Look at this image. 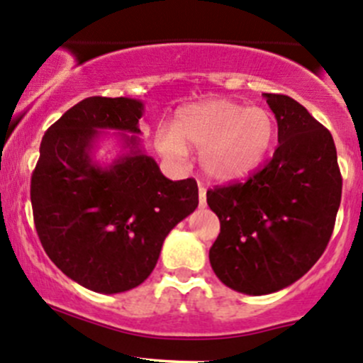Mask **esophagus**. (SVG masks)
<instances>
[{"label":"esophagus","mask_w":363,"mask_h":363,"mask_svg":"<svg viewBox=\"0 0 363 363\" xmlns=\"http://www.w3.org/2000/svg\"><path fill=\"white\" fill-rule=\"evenodd\" d=\"M198 201H200V207H205L207 205V189L200 184L198 188Z\"/></svg>","instance_id":"1"}]
</instances>
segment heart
I'll return each instance as SVG.
<instances>
[{
    "mask_svg": "<svg viewBox=\"0 0 363 363\" xmlns=\"http://www.w3.org/2000/svg\"><path fill=\"white\" fill-rule=\"evenodd\" d=\"M277 120L266 108H247L230 99L186 106L172 130H162L158 147L167 158L182 160L184 146L200 150V165L216 181H238L254 172L272 150Z\"/></svg>",
    "mask_w": 363,
    "mask_h": 363,
    "instance_id": "b5f03b06",
    "label": "heart"
}]
</instances>
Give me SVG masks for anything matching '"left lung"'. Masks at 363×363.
<instances>
[{"label": "left lung", "mask_w": 363, "mask_h": 363, "mask_svg": "<svg viewBox=\"0 0 363 363\" xmlns=\"http://www.w3.org/2000/svg\"><path fill=\"white\" fill-rule=\"evenodd\" d=\"M278 123L273 158L247 181L207 191L220 233L213 273L236 292L264 296L306 274L333 236L342 177L330 132L289 95L264 94Z\"/></svg>", "instance_id": "1"}]
</instances>
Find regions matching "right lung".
Returning <instances> with one entry per match:
<instances>
[{
    "label": "right lung",
    "instance_id": "add662e5",
    "mask_svg": "<svg viewBox=\"0 0 363 363\" xmlns=\"http://www.w3.org/2000/svg\"><path fill=\"white\" fill-rule=\"evenodd\" d=\"M143 102L89 97L45 132L30 177L36 233L53 264L85 289L130 291L158 262L172 228L198 207L194 179L170 181L121 133L128 152L101 167L91 160L99 130L140 133Z\"/></svg>",
    "mask_w": 363,
    "mask_h": 363
}]
</instances>
